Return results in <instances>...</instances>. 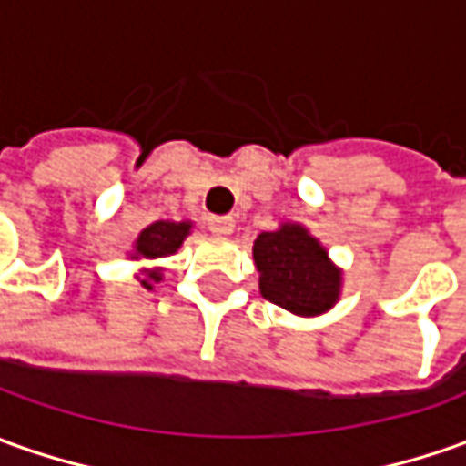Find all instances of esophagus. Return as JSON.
<instances>
[{
	"label": "esophagus",
	"mask_w": 466,
	"mask_h": 466,
	"mask_svg": "<svg viewBox=\"0 0 466 466\" xmlns=\"http://www.w3.org/2000/svg\"><path fill=\"white\" fill-rule=\"evenodd\" d=\"M208 229L217 237H229L234 232V219L232 217H214V219L208 221Z\"/></svg>",
	"instance_id": "1"
}]
</instances>
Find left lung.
<instances>
[{"label": "left lung", "mask_w": 466, "mask_h": 466, "mask_svg": "<svg viewBox=\"0 0 466 466\" xmlns=\"http://www.w3.org/2000/svg\"><path fill=\"white\" fill-rule=\"evenodd\" d=\"M252 258L259 273V293L275 306L313 319L339 303L344 273L299 221H280L278 229L259 234Z\"/></svg>", "instance_id": "obj_1"}]
</instances>
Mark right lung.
<instances>
[{"instance_id": "1", "label": "right lung", "mask_w": 466, "mask_h": 466, "mask_svg": "<svg viewBox=\"0 0 466 466\" xmlns=\"http://www.w3.org/2000/svg\"><path fill=\"white\" fill-rule=\"evenodd\" d=\"M193 232V221L183 219V221H170V219H160L153 221L150 227H145L137 239L132 242V249L127 252L129 259H163L176 255L183 245V239ZM166 268L160 265H153V268H142L140 273H135V280L140 283L142 288L147 290H155V286L166 278Z\"/></svg>"}]
</instances>
